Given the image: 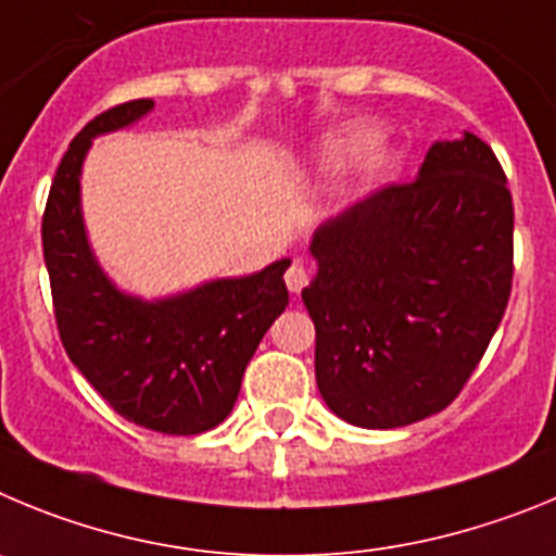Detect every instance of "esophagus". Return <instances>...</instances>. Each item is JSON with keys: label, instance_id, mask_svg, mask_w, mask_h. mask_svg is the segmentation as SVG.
<instances>
[{"label": "esophagus", "instance_id": "esophagus-1", "mask_svg": "<svg viewBox=\"0 0 556 556\" xmlns=\"http://www.w3.org/2000/svg\"><path fill=\"white\" fill-rule=\"evenodd\" d=\"M285 285H288L290 293H302V288L307 285V268L302 263H293V266L285 271Z\"/></svg>", "mask_w": 556, "mask_h": 556}]
</instances>
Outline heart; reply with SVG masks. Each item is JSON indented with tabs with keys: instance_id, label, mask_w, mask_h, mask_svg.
Segmentation results:
<instances>
[{
	"instance_id": "b5f03b06",
	"label": "heart",
	"mask_w": 556,
	"mask_h": 556,
	"mask_svg": "<svg viewBox=\"0 0 556 556\" xmlns=\"http://www.w3.org/2000/svg\"><path fill=\"white\" fill-rule=\"evenodd\" d=\"M343 162L348 166L338 179L340 199L359 197L382 177L388 166V143L382 141L377 124L363 122V118L338 124L324 132L307 152V163L315 174L334 172Z\"/></svg>"
}]
</instances>
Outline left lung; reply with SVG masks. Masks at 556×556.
<instances>
[{
  "label": "left lung",
  "mask_w": 556,
  "mask_h": 556,
  "mask_svg": "<svg viewBox=\"0 0 556 556\" xmlns=\"http://www.w3.org/2000/svg\"><path fill=\"white\" fill-rule=\"evenodd\" d=\"M302 302L315 382L338 418L396 429L452 404L513 285V197L473 132L434 141L418 177L329 218Z\"/></svg>",
  "instance_id": "1"
}]
</instances>
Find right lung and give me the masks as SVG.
I'll return each mask as SVG.
<instances>
[{
  "mask_svg": "<svg viewBox=\"0 0 556 556\" xmlns=\"http://www.w3.org/2000/svg\"><path fill=\"white\" fill-rule=\"evenodd\" d=\"M152 110V99L118 104L74 138L49 191L43 260L60 340L104 402L152 432L199 434L232 413L254 349L288 304L290 260L160 299L127 293L104 274L85 229L83 163L93 138Z\"/></svg>",
  "mask_w": 556,
  "mask_h": 556,
  "instance_id": "1",
  "label": "right lung"
}]
</instances>
